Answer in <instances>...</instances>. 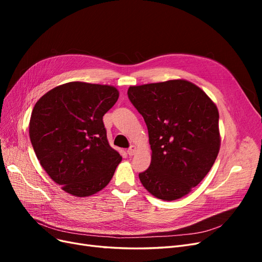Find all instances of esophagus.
<instances>
[{"mask_svg": "<svg viewBox=\"0 0 262 262\" xmlns=\"http://www.w3.org/2000/svg\"><path fill=\"white\" fill-rule=\"evenodd\" d=\"M136 149H137L136 145H131V146L128 148V150H126V152H128L129 156H132L134 153H136Z\"/></svg>", "mask_w": 262, "mask_h": 262, "instance_id": "obj_1", "label": "esophagus"}]
</instances>
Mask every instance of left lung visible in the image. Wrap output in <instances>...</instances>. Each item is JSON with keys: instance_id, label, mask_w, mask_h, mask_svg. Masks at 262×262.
<instances>
[{"instance_id": "1", "label": "left lung", "mask_w": 262, "mask_h": 262, "mask_svg": "<svg viewBox=\"0 0 262 262\" xmlns=\"http://www.w3.org/2000/svg\"><path fill=\"white\" fill-rule=\"evenodd\" d=\"M128 97L144 119L152 149L149 167L139 173L142 185L165 201L188 194L219 154L215 104L185 80L130 86Z\"/></svg>"}]
</instances>
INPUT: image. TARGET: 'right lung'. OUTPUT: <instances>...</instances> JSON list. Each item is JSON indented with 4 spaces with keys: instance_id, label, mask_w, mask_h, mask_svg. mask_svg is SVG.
<instances>
[{
    "instance_id": "add662e5",
    "label": "right lung",
    "mask_w": 262,
    "mask_h": 262,
    "mask_svg": "<svg viewBox=\"0 0 262 262\" xmlns=\"http://www.w3.org/2000/svg\"><path fill=\"white\" fill-rule=\"evenodd\" d=\"M118 97L114 86L70 82L36 102L29 122L31 145L66 192L89 196L112 180L122 158L108 143L102 117Z\"/></svg>"
}]
</instances>
